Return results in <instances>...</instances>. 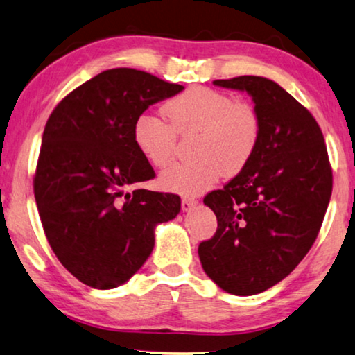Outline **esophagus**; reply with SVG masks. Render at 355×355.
I'll list each match as a JSON object with an SVG mask.
<instances>
[{"instance_id":"esophagus-1","label":"esophagus","mask_w":355,"mask_h":355,"mask_svg":"<svg viewBox=\"0 0 355 355\" xmlns=\"http://www.w3.org/2000/svg\"><path fill=\"white\" fill-rule=\"evenodd\" d=\"M196 202H198L196 198L185 196V198H183V200H182V209H183V211H190L193 206H196Z\"/></svg>"}]
</instances>
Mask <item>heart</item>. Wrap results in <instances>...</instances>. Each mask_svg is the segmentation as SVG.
I'll use <instances>...</instances> for the list:
<instances>
[{
    "label": "heart",
    "mask_w": 355,
    "mask_h": 355,
    "mask_svg": "<svg viewBox=\"0 0 355 355\" xmlns=\"http://www.w3.org/2000/svg\"><path fill=\"white\" fill-rule=\"evenodd\" d=\"M168 121L143 112L133 123L136 149L153 167H165L173 159L178 136L198 135L191 162L175 164L160 175L165 190L198 195L209 190L224 175L242 172L257 153L261 138V116L250 102L230 94L195 86L164 105Z\"/></svg>",
    "instance_id": "heart-1"
}]
</instances>
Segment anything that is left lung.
<instances>
[{"label":"left lung","instance_id":"left-lung-1","mask_svg":"<svg viewBox=\"0 0 355 355\" xmlns=\"http://www.w3.org/2000/svg\"><path fill=\"white\" fill-rule=\"evenodd\" d=\"M214 84L253 97L261 138L247 167L205 196L217 230L198 254L220 289L253 295L284 279L309 253L331 198L333 170L318 123L279 84L259 76Z\"/></svg>","mask_w":355,"mask_h":355}]
</instances>
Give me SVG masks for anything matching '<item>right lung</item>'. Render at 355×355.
Segmentation results:
<instances>
[{
    "instance_id": "right-lung-1",
    "label": "right lung",
    "mask_w": 355,
    "mask_h": 355,
    "mask_svg": "<svg viewBox=\"0 0 355 355\" xmlns=\"http://www.w3.org/2000/svg\"><path fill=\"white\" fill-rule=\"evenodd\" d=\"M183 86L131 68L76 87L46 120L34 195L60 263L96 289L130 279L154 248V229L180 212V196L136 183L155 177L133 141L139 113Z\"/></svg>"
}]
</instances>
